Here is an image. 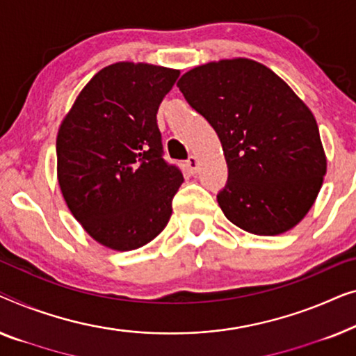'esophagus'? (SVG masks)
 <instances>
[{
  "instance_id": "1",
  "label": "esophagus",
  "mask_w": 356,
  "mask_h": 356,
  "mask_svg": "<svg viewBox=\"0 0 356 356\" xmlns=\"http://www.w3.org/2000/svg\"><path fill=\"white\" fill-rule=\"evenodd\" d=\"M185 164H187V169H188V171L192 172V174H195V172L198 171V166H200L198 158H197V156H193V154L187 159V163H185Z\"/></svg>"
}]
</instances>
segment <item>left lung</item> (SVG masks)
I'll use <instances>...</instances> for the list:
<instances>
[{
    "instance_id": "8db88e82",
    "label": "left lung",
    "mask_w": 356,
    "mask_h": 356,
    "mask_svg": "<svg viewBox=\"0 0 356 356\" xmlns=\"http://www.w3.org/2000/svg\"><path fill=\"white\" fill-rule=\"evenodd\" d=\"M177 87L221 140L229 169L218 195L224 216L257 235L297 226L327 169L312 109L276 72L248 58L202 64Z\"/></svg>"
}]
</instances>
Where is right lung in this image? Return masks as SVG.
I'll return each instance as SVG.
<instances>
[{"instance_id": "obj_1", "label": "right lung", "mask_w": 356, "mask_h": 356, "mask_svg": "<svg viewBox=\"0 0 356 356\" xmlns=\"http://www.w3.org/2000/svg\"><path fill=\"white\" fill-rule=\"evenodd\" d=\"M180 71L121 61L95 74L58 130V182L90 237L130 252L158 237L184 182L163 159L156 113Z\"/></svg>"}]
</instances>
